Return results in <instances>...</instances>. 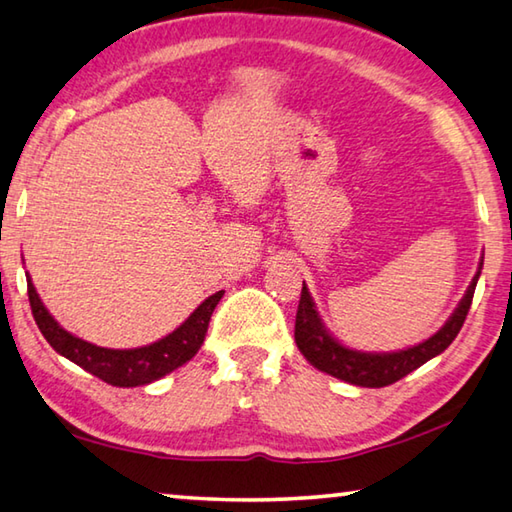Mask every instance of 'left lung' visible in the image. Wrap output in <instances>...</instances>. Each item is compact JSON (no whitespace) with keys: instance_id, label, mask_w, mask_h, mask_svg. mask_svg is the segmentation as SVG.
Masks as SVG:
<instances>
[{"instance_id":"obj_1","label":"left lung","mask_w":512,"mask_h":512,"mask_svg":"<svg viewBox=\"0 0 512 512\" xmlns=\"http://www.w3.org/2000/svg\"><path fill=\"white\" fill-rule=\"evenodd\" d=\"M483 268V257L479 262V271L472 277L470 287H467L465 296L458 302L454 314L447 318V323L438 329L436 334L429 336L427 341H422L413 348L395 350V352H363L343 345L339 339H334L325 327L323 318H320L316 302L311 298L307 284L302 282L300 293V305L296 314V345L298 350L305 354V359L311 366L327 372L341 381H348L354 386L363 388H381L388 384H395L402 377L409 375L415 368H420L422 363L438 357L440 352H445L456 334L461 332L465 323L467 311H470L476 282H479Z\"/></svg>"}]
</instances>
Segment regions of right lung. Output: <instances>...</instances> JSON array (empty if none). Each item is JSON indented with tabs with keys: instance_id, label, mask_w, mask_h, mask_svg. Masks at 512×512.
<instances>
[{
	"instance_id": "obj_1",
	"label": "right lung",
	"mask_w": 512,
	"mask_h": 512,
	"mask_svg": "<svg viewBox=\"0 0 512 512\" xmlns=\"http://www.w3.org/2000/svg\"><path fill=\"white\" fill-rule=\"evenodd\" d=\"M27 287H29V302L33 318L40 327L42 336L54 348L60 357L69 359L76 366L88 370L90 375L99 377L110 386L119 388H133L144 386L151 381H158L160 377L169 375L176 368L183 366L194 354L201 350L205 341L207 325H210L212 311L219 305L225 291H216L210 298H205L198 305L183 325L173 329L171 334L162 336L160 341L151 345H142V348L131 350H112L101 348L79 339L65 327H60L58 320L49 314L45 302L40 300L36 287H33L31 275L27 273Z\"/></svg>"
}]
</instances>
